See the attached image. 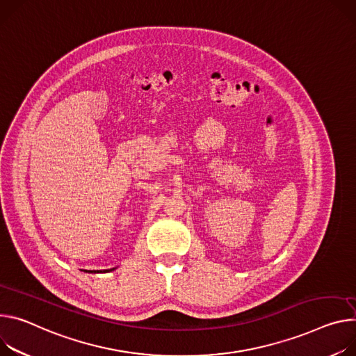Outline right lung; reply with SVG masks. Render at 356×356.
<instances>
[{
    "label": "right lung",
    "instance_id": "right-lung-1",
    "mask_svg": "<svg viewBox=\"0 0 356 356\" xmlns=\"http://www.w3.org/2000/svg\"><path fill=\"white\" fill-rule=\"evenodd\" d=\"M116 268H111V270H105V271H85V273H90V274H96V273H109V271H113Z\"/></svg>",
    "mask_w": 356,
    "mask_h": 356
}]
</instances>
